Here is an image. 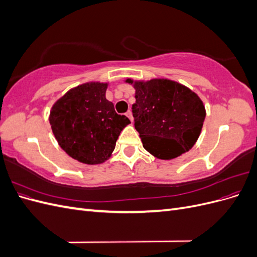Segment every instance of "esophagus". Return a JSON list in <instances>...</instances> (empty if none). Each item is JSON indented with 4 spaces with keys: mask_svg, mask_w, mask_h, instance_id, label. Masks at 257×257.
<instances>
[{
    "mask_svg": "<svg viewBox=\"0 0 257 257\" xmlns=\"http://www.w3.org/2000/svg\"><path fill=\"white\" fill-rule=\"evenodd\" d=\"M126 116H127V118L132 121V122H133L134 121V118H133V113H132V111L131 110H128L127 112H126Z\"/></svg>",
    "mask_w": 257,
    "mask_h": 257,
    "instance_id": "esophagus-1",
    "label": "esophagus"
}]
</instances>
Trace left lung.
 I'll list each match as a JSON object with an SVG mask.
<instances>
[{
	"label": "left lung",
	"mask_w": 257,
	"mask_h": 257,
	"mask_svg": "<svg viewBox=\"0 0 257 257\" xmlns=\"http://www.w3.org/2000/svg\"><path fill=\"white\" fill-rule=\"evenodd\" d=\"M135 128L145 149L160 160H173L195 145L206 118L203 100L184 84L167 78L133 80Z\"/></svg>",
	"instance_id": "8db88e82"
}]
</instances>
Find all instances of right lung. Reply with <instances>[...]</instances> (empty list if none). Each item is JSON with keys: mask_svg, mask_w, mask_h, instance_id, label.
I'll list each match as a JSON object with an SVG mask.
<instances>
[{"mask_svg": "<svg viewBox=\"0 0 257 257\" xmlns=\"http://www.w3.org/2000/svg\"><path fill=\"white\" fill-rule=\"evenodd\" d=\"M108 82L90 81L68 90L49 114L52 133L69 157L82 164H102L111 157L121 131L131 123L106 99Z\"/></svg>", "mask_w": 257, "mask_h": 257, "instance_id": "add662e5", "label": "right lung"}]
</instances>
